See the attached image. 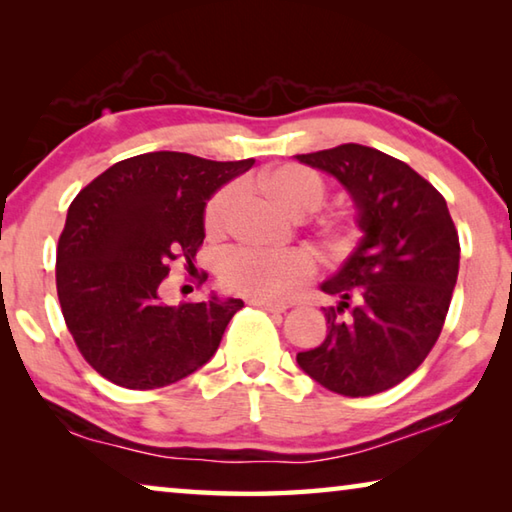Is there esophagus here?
Returning <instances> with one entry per match:
<instances>
[{
	"label": "esophagus",
	"mask_w": 512,
	"mask_h": 512,
	"mask_svg": "<svg viewBox=\"0 0 512 512\" xmlns=\"http://www.w3.org/2000/svg\"><path fill=\"white\" fill-rule=\"evenodd\" d=\"M248 305L259 307L264 311H275V314H282V311L289 309L287 302H273V300H248Z\"/></svg>",
	"instance_id": "1"
}]
</instances>
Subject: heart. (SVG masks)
<instances>
[{
	"label": "heart",
	"mask_w": 512,
	"mask_h": 512,
	"mask_svg": "<svg viewBox=\"0 0 512 512\" xmlns=\"http://www.w3.org/2000/svg\"><path fill=\"white\" fill-rule=\"evenodd\" d=\"M257 187L271 201L291 216H305L318 210L327 196V183L316 169L296 162L280 164L257 176ZM239 203V187L225 185L205 205L207 237L219 239L228 232ZM320 246L329 257H345L357 244L359 230L348 214H329L316 228ZM314 275V262L302 250L284 253H259V250H235L225 255L219 268L223 289L250 300L284 298L298 284Z\"/></svg>",
	"instance_id": "1"
}]
</instances>
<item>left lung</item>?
<instances>
[{
  "instance_id": "8db88e82",
  "label": "left lung",
  "mask_w": 512,
  "mask_h": 512,
  "mask_svg": "<svg viewBox=\"0 0 512 512\" xmlns=\"http://www.w3.org/2000/svg\"><path fill=\"white\" fill-rule=\"evenodd\" d=\"M352 194L363 237L320 289L327 336L298 366L345 397L384 393L427 359L443 332L458 277L456 225L443 194L409 164L361 144L296 155Z\"/></svg>"
}]
</instances>
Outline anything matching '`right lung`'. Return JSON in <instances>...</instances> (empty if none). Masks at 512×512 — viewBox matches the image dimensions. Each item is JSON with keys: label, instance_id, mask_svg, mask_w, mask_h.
<instances>
[{"label": "right lung", "instance_id": "right-lung-1", "mask_svg": "<svg viewBox=\"0 0 512 512\" xmlns=\"http://www.w3.org/2000/svg\"><path fill=\"white\" fill-rule=\"evenodd\" d=\"M253 164L153 151L112 164L76 194L58 239L56 291L76 348L101 377L151 391L214 357L244 302L169 307L162 287L176 259L194 268L207 198Z\"/></svg>", "mask_w": 512, "mask_h": 512}]
</instances>
